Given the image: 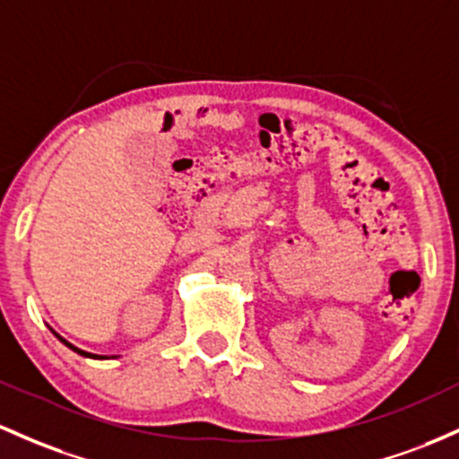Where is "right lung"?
Returning <instances> with one entry per match:
<instances>
[{
  "label": "right lung",
  "instance_id": "add662e5",
  "mask_svg": "<svg viewBox=\"0 0 459 459\" xmlns=\"http://www.w3.org/2000/svg\"><path fill=\"white\" fill-rule=\"evenodd\" d=\"M60 340H63V337H60ZM65 342V340H63ZM65 344L69 346V349H74L75 352H80V355H84V357H100V359H104V355H91V352H84V351H80V349H75V346H72L69 344V342H65Z\"/></svg>",
  "mask_w": 459,
  "mask_h": 459
}]
</instances>
